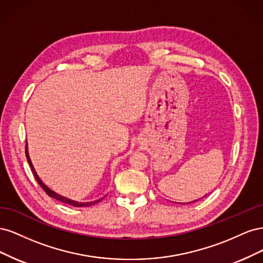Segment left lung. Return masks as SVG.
I'll return each mask as SVG.
<instances>
[{
	"instance_id": "1",
	"label": "left lung",
	"mask_w": 263,
	"mask_h": 263,
	"mask_svg": "<svg viewBox=\"0 0 263 263\" xmlns=\"http://www.w3.org/2000/svg\"><path fill=\"white\" fill-rule=\"evenodd\" d=\"M204 196H206V195H204ZM195 201H197V200H195ZM195 201H193V202H195ZM190 203H192V202H190Z\"/></svg>"
}]
</instances>
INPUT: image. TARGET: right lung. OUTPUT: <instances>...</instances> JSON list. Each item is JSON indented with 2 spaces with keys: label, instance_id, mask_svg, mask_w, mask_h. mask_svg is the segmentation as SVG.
Here are the masks:
<instances>
[{
  "label": "right lung",
  "instance_id": "add662e5",
  "mask_svg": "<svg viewBox=\"0 0 263 263\" xmlns=\"http://www.w3.org/2000/svg\"><path fill=\"white\" fill-rule=\"evenodd\" d=\"M25 153H26V158H27L28 164H29V166H30L31 171H33V174H34V177H35L36 181L38 182V184L41 185V187H42V189L45 191V192L47 193V195H49L50 197H53V198H55V200H58V201H60V202H62V203L69 204V205H71V206H76V208H85V206H91V205H94V204L99 203L100 201H102V198H103V197L99 198V200H97V201H93V202H77V201L70 200V198H67V197H65V196H62V195H60V194H58V193L53 192L52 190H50L48 186H47V185L45 184V183H44V182H43L41 179H39L38 174L36 173V171H35V169H34V165H33V163H31V161H30V158H29V155H28V149H27V141H26V148H25Z\"/></svg>",
  "mask_w": 263,
  "mask_h": 263
}]
</instances>
